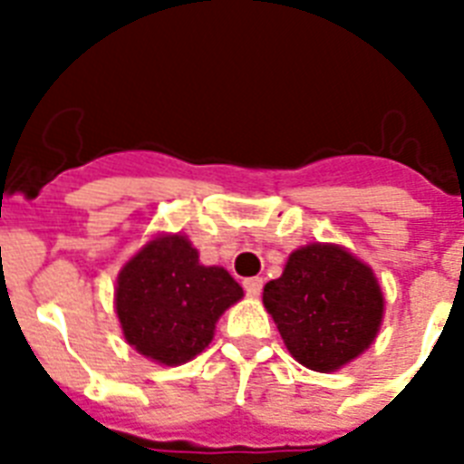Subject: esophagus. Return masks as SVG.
<instances>
[{
  "instance_id": "obj_1",
  "label": "esophagus",
  "mask_w": 464,
  "mask_h": 464,
  "mask_svg": "<svg viewBox=\"0 0 464 464\" xmlns=\"http://www.w3.org/2000/svg\"><path fill=\"white\" fill-rule=\"evenodd\" d=\"M262 276H250V279H246L243 282V286H246V294L247 296H260V291H262Z\"/></svg>"
}]
</instances>
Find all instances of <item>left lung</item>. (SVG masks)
Here are the masks:
<instances>
[{
	"mask_svg": "<svg viewBox=\"0 0 464 464\" xmlns=\"http://www.w3.org/2000/svg\"><path fill=\"white\" fill-rule=\"evenodd\" d=\"M262 304L284 344L310 371L332 373L366 352L381 330L382 298L373 269L346 247L310 243L289 255Z\"/></svg>",
	"mask_w": 464,
	"mask_h": 464,
	"instance_id": "obj_1",
	"label": "left lung"
}]
</instances>
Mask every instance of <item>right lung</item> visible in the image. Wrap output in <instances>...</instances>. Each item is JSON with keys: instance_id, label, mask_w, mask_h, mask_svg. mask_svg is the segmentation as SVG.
I'll list each match as a JSON object with an SVG mask.
<instances>
[{"instance_id": "right-lung-1", "label": "right lung", "mask_w": 464, "mask_h": 464, "mask_svg": "<svg viewBox=\"0 0 464 464\" xmlns=\"http://www.w3.org/2000/svg\"><path fill=\"white\" fill-rule=\"evenodd\" d=\"M240 298V284L224 267H204L180 233L149 240L120 269L115 286L125 339L163 366H180L202 353L218 317Z\"/></svg>"}]
</instances>
